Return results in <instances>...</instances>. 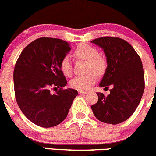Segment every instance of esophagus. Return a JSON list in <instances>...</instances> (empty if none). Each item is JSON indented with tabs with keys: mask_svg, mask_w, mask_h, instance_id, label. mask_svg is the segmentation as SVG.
<instances>
[{
	"mask_svg": "<svg viewBox=\"0 0 156 156\" xmlns=\"http://www.w3.org/2000/svg\"><path fill=\"white\" fill-rule=\"evenodd\" d=\"M78 94H87V91H78Z\"/></svg>",
	"mask_w": 156,
	"mask_h": 156,
	"instance_id": "34e87169",
	"label": "esophagus"
}]
</instances>
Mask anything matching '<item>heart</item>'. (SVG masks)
Instances as JSON below:
<instances>
[{
    "label": "heart",
    "mask_w": 156,
    "mask_h": 156,
    "mask_svg": "<svg viewBox=\"0 0 156 156\" xmlns=\"http://www.w3.org/2000/svg\"><path fill=\"white\" fill-rule=\"evenodd\" d=\"M98 51L88 44H81L74 51V56L77 59L86 61L87 71L90 72L86 75L77 76L70 81L71 88L78 91H88L96 82V74L101 75L107 68V62L103 57L100 56ZM60 69L64 75L71 76L72 74V65L68 56L62 58L60 62ZM94 72L93 73V71Z\"/></svg>",
    "instance_id": "b5f03b06"
}]
</instances>
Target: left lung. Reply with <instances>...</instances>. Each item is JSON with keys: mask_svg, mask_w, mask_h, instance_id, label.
<instances>
[{"mask_svg": "<svg viewBox=\"0 0 156 156\" xmlns=\"http://www.w3.org/2000/svg\"><path fill=\"white\" fill-rule=\"evenodd\" d=\"M91 43L103 49L107 61L99 86L112 87L108 96L97 93L98 100L91 110L101 122L119 124L133 114L142 99L145 89L142 61L132 45L119 37H98Z\"/></svg>", "mask_w": 156, "mask_h": 156, "instance_id": "1", "label": "left lung"}]
</instances>
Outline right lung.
Masks as SVG:
<instances>
[{
    "instance_id": "add662e5",
    "label": "right lung",
    "mask_w": 156,
    "mask_h": 156,
    "mask_svg": "<svg viewBox=\"0 0 156 156\" xmlns=\"http://www.w3.org/2000/svg\"><path fill=\"white\" fill-rule=\"evenodd\" d=\"M71 51L62 39L40 37L26 46L14 70L15 98L23 114L44 128L58 126L65 119L78 91L63 89L67 80L60 62ZM60 87L55 94L50 88Z\"/></svg>"
}]
</instances>
